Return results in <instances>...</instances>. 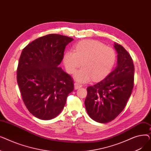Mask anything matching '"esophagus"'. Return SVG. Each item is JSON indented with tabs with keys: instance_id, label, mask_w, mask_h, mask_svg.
Listing matches in <instances>:
<instances>
[{
	"instance_id": "1",
	"label": "esophagus",
	"mask_w": 151,
	"mask_h": 151,
	"mask_svg": "<svg viewBox=\"0 0 151 151\" xmlns=\"http://www.w3.org/2000/svg\"><path fill=\"white\" fill-rule=\"evenodd\" d=\"M74 86H75V89H78L79 88H81V87H82V84H81L79 83H77V82L75 83Z\"/></svg>"
}]
</instances>
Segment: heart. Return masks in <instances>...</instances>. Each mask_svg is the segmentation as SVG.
Wrapping results in <instances>:
<instances>
[{"label":"heart","mask_w":151,"mask_h":151,"mask_svg":"<svg viewBox=\"0 0 151 151\" xmlns=\"http://www.w3.org/2000/svg\"><path fill=\"white\" fill-rule=\"evenodd\" d=\"M74 51L68 50L63 55V63L67 72L73 74L83 63V68L75 76L80 82L93 78L100 81L112 71L116 61L115 51L109 46L93 40H86L74 46Z\"/></svg>","instance_id":"b5f03b06"}]
</instances>
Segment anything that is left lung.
Here are the masks:
<instances>
[{
	"label": "left lung",
	"instance_id": "obj_1",
	"mask_svg": "<svg viewBox=\"0 0 151 151\" xmlns=\"http://www.w3.org/2000/svg\"><path fill=\"white\" fill-rule=\"evenodd\" d=\"M117 65L104 80L88 87L84 104L87 113L95 121L107 123L114 120L125 107L134 85V68L130 54L114 43Z\"/></svg>",
	"mask_w": 151,
	"mask_h": 151
}]
</instances>
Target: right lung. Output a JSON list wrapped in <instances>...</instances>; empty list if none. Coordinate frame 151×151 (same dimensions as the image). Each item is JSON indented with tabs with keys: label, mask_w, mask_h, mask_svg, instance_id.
Masks as SVG:
<instances>
[{
	"label": "right lung",
	"mask_w": 151,
	"mask_h": 151,
	"mask_svg": "<svg viewBox=\"0 0 151 151\" xmlns=\"http://www.w3.org/2000/svg\"><path fill=\"white\" fill-rule=\"evenodd\" d=\"M73 38L59 34L40 37L22 51L17 83L29 111L42 120L56 117L74 89L73 80L59 67L65 46Z\"/></svg>",
	"instance_id": "add662e5"
}]
</instances>
